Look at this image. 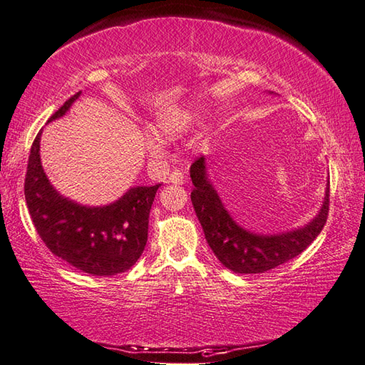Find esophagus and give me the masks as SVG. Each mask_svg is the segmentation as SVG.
Returning <instances> with one entry per match:
<instances>
[{
	"mask_svg": "<svg viewBox=\"0 0 365 365\" xmlns=\"http://www.w3.org/2000/svg\"><path fill=\"white\" fill-rule=\"evenodd\" d=\"M185 182V175L180 170H173L168 177V183H174V185H183Z\"/></svg>",
	"mask_w": 365,
	"mask_h": 365,
	"instance_id": "obj_1",
	"label": "esophagus"
}]
</instances>
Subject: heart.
Segmentation results:
<instances>
[{
  "label": "heart",
  "instance_id": "1",
  "mask_svg": "<svg viewBox=\"0 0 365 365\" xmlns=\"http://www.w3.org/2000/svg\"><path fill=\"white\" fill-rule=\"evenodd\" d=\"M191 123V115L188 113H163L150 125V135L142 139V145L147 152L158 153L161 150V142L158 139H173L188 130Z\"/></svg>",
  "mask_w": 365,
  "mask_h": 365
}]
</instances>
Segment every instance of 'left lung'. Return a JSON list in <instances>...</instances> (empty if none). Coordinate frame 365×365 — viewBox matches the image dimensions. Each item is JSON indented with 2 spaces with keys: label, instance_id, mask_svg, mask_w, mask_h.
Here are the masks:
<instances>
[{
  "label": "left lung",
  "instance_id": "obj_1",
  "mask_svg": "<svg viewBox=\"0 0 365 365\" xmlns=\"http://www.w3.org/2000/svg\"><path fill=\"white\" fill-rule=\"evenodd\" d=\"M190 177L195 185L191 202L207 244L218 261L235 274H262L296 258L318 237L326 225L329 212V180L323 205L310 223L287 232L256 234L242 227L226 210L207 174L204 156L191 164Z\"/></svg>",
  "mask_w": 365,
  "mask_h": 365
}]
</instances>
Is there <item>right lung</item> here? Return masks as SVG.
<instances>
[{
	"label": "right lung",
	"instance_id": "obj_1",
	"mask_svg": "<svg viewBox=\"0 0 365 365\" xmlns=\"http://www.w3.org/2000/svg\"><path fill=\"white\" fill-rule=\"evenodd\" d=\"M81 95L78 91L69 98L48 123L61 118ZM41 133L28 158L25 199L42 242L60 259L90 275L110 277L133 267L145 248L150 209L161 183L131 187L107 205L90 207L71 201L53 188L44 173Z\"/></svg>",
	"mask_w": 365,
	"mask_h": 365
}]
</instances>
